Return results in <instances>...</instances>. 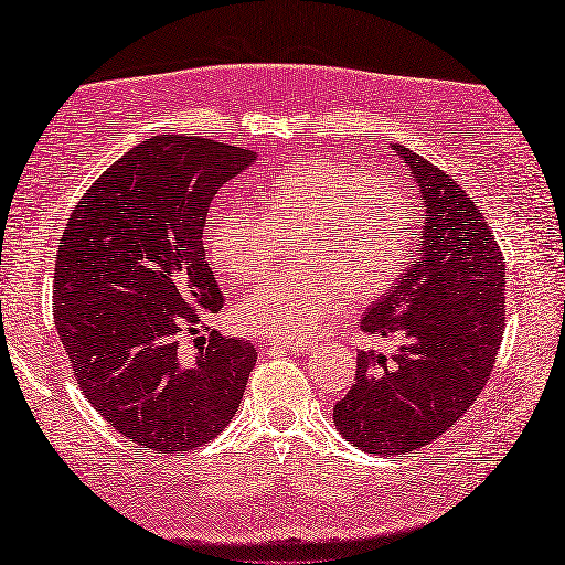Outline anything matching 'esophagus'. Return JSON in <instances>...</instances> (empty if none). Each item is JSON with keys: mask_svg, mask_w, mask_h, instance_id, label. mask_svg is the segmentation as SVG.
Returning a JSON list of instances; mask_svg holds the SVG:
<instances>
[{"mask_svg": "<svg viewBox=\"0 0 565 565\" xmlns=\"http://www.w3.org/2000/svg\"><path fill=\"white\" fill-rule=\"evenodd\" d=\"M274 347L276 349H284V352H291V354H307V352H311V344L309 342H279V339H276L274 342Z\"/></svg>", "mask_w": 565, "mask_h": 565, "instance_id": "obj_1", "label": "esophagus"}]
</instances>
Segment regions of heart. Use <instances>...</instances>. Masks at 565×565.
Listing matches in <instances>:
<instances>
[{
	"label": "heart",
	"instance_id": "obj_1",
	"mask_svg": "<svg viewBox=\"0 0 565 565\" xmlns=\"http://www.w3.org/2000/svg\"><path fill=\"white\" fill-rule=\"evenodd\" d=\"M297 234L301 266L271 274L236 303L250 334L309 339L342 309L347 291L377 297L397 279L417 238V216L395 175L337 160H303L262 185L258 213L216 209L203 246L226 284H246L271 264L279 238Z\"/></svg>",
	"mask_w": 565,
	"mask_h": 565
}]
</instances>
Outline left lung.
I'll list each match as a JSON object with an SVG mask.
<instances>
[{"mask_svg":"<svg viewBox=\"0 0 565 565\" xmlns=\"http://www.w3.org/2000/svg\"><path fill=\"white\" fill-rule=\"evenodd\" d=\"M392 150L415 181L417 250L360 327L397 349L356 354V380L331 417L360 450L405 458L458 423L490 380L505 331V258L458 181L405 146Z\"/></svg>","mask_w":565,"mask_h":565,"instance_id":"8db88e82","label":"left lung"}]
</instances>
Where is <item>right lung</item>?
Here are the masks:
<instances>
[{"mask_svg":"<svg viewBox=\"0 0 565 565\" xmlns=\"http://www.w3.org/2000/svg\"><path fill=\"white\" fill-rule=\"evenodd\" d=\"M256 153L195 136L142 140L75 205L55 264V324L75 380L130 443L185 452L226 429L256 347L211 331L223 297L203 226L223 183Z\"/></svg>","mask_w":565,"mask_h":565,"instance_id":"obj_1","label":"right lung"}]
</instances>
